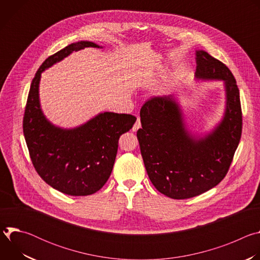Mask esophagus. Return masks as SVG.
I'll return each mask as SVG.
<instances>
[{
	"mask_svg": "<svg viewBox=\"0 0 260 260\" xmlns=\"http://www.w3.org/2000/svg\"><path fill=\"white\" fill-rule=\"evenodd\" d=\"M141 127V120H140V118L138 117V119H137V121H136V123L134 124V127H133V131L134 132H137L139 128Z\"/></svg>",
	"mask_w": 260,
	"mask_h": 260,
	"instance_id": "1",
	"label": "esophagus"
}]
</instances>
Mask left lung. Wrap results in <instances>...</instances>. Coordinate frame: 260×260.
Wrapping results in <instances>:
<instances>
[{
	"label": "left lung",
	"instance_id": "1",
	"mask_svg": "<svg viewBox=\"0 0 260 260\" xmlns=\"http://www.w3.org/2000/svg\"><path fill=\"white\" fill-rule=\"evenodd\" d=\"M197 78L225 81V115L208 137L193 139L184 128L180 109L171 96H153L140 111L137 132L150 181L174 200L200 196L226 176L242 136L240 91L231 70L209 53L197 51Z\"/></svg>",
	"mask_w": 260,
	"mask_h": 260
}]
</instances>
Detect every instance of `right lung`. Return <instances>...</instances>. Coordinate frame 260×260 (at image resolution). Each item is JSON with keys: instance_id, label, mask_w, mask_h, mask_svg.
<instances>
[{"instance_id": "right-lung-1", "label": "right lung", "mask_w": 260, "mask_h": 260, "mask_svg": "<svg viewBox=\"0 0 260 260\" xmlns=\"http://www.w3.org/2000/svg\"><path fill=\"white\" fill-rule=\"evenodd\" d=\"M85 47L100 46L73 43L45 59L31 81L22 121L36 172L51 187L73 197L89 196L104 186L113 170L118 140L137 120L131 114L105 112L75 129H61L46 120L38 94L42 71Z\"/></svg>"}]
</instances>
